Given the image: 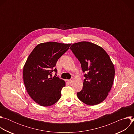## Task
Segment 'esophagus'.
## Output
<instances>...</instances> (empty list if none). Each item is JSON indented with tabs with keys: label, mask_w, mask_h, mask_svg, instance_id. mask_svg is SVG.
Here are the masks:
<instances>
[{
	"label": "esophagus",
	"mask_w": 134,
	"mask_h": 134,
	"mask_svg": "<svg viewBox=\"0 0 134 134\" xmlns=\"http://www.w3.org/2000/svg\"><path fill=\"white\" fill-rule=\"evenodd\" d=\"M68 82L69 83H71L72 82V80H68Z\"/></svg>",
	"instance_id": "obj_1"
}]
</instances>
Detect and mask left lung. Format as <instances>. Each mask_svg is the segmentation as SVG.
Returning <instances> with one entry per match:
<instances>
[{"instance_id":"8db88e82","label":"left lung","mask_w":134,"mask_h":134,"mask_svg":"<svg viewBox=\"0 0 134 134\" xmlns=\"http://www.w3.org/2000/svg\"><path fill=\"white\" fill-rule=\"evenodd\" d=\"M69 49L86 72L83 88L77 93L78 98L89 105L101 103L112 87L115 73L109 55L102 47L86 41L74 43Z\"/></svg>"}]
</instances>
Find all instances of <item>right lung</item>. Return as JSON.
I'll list each match as a JSON object with an SVG mask.
<instances>
[{
  "mask_svg": "<svg viewBox=\"0 0 134 134\" xmlns=\"http://www.w3.org/2000/svg\"><path fill=\"white\" fill-rule=\"evenodd\" d=\"M71 44L48 42L37 45L30 53L23 67V80L30 97L37 104L51 106L61 98L65 82L58 77H52L56 72L54 66L58 59Z\"/></svg>",
  "mask_w": 134,
  "mask_h": 134,
  "instance_id": "obj_1",
  "label": "right lung"
}]
</instances>
